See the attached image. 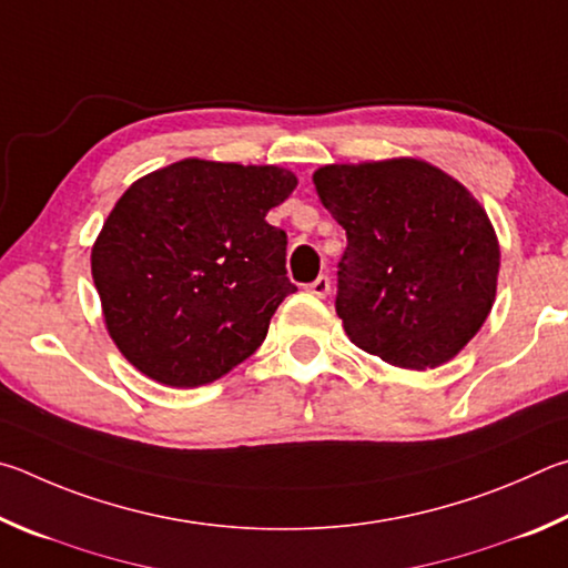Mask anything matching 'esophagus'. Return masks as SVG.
Wrapping results in <instances>:
<instances>
[{"mask_svg":"<svg viewBox=\"0 0 568 568\" xmlns=\"http://www.w3.org/2000/svg\"><path fill=\"white\" fill-rule=\"evenodd\" d=\"M310 292H312L314 296H320V300H326V294L332 292V282H329V276H320V278H314V282L310 284Z\"/></svg>","mask_w":568,"mask_h":568,"instance_id":"esophagus-1","label":"esophagus"}]
</instances>
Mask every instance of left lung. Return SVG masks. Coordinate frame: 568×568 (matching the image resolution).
Listing matches in <instances>:
<instances>
[{
  "label": "left lung",
  "instance_id": "obj_1",
  "mask_svg": "<svg viewBox=\"0 0 568 568\" xmlns=\"http://www.w3.org/2000/svg\"><path fill=\"white\" fill-rule=\"evenodd\" d=\"M312 179L349 242L336 296L346 336L399 369L452 362L499 282V236L479 199L416 156L324 164Z\"/></svg>",
  "mask_w": 568,
  "mask_h": 568
}]
</instances>
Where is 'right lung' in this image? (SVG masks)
I'll return each mask as SVG.
<instances>
[{"label": "right lung", "instance_id": "add662e5", "mask_svg": "<svg viewBox=\"0 0 568 568\" xmlns=\"http://www.w3.org/2000/svg\"><path fill=\"white\" fill-rule=\"evenodd\" d=\"M300 179L276 164L186 156L126 189L92 244L104 326L124 359L174 389L248 359L296 286L266 222Z\"/></svg>", "mask_w": 568, "mask_h": 568}]
</instances>
